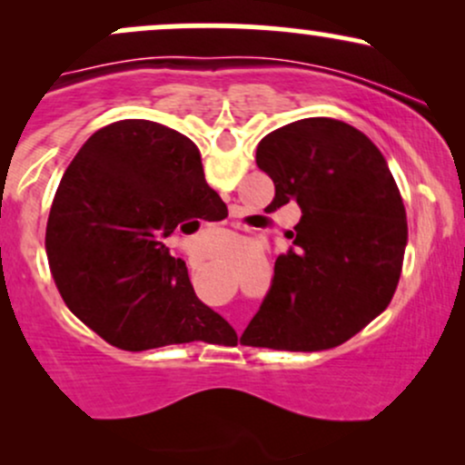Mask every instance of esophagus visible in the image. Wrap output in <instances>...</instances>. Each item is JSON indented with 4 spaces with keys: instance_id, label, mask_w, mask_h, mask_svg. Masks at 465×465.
Masks as SVG:
<instances>
[{
    "instance_id": "esophagus-1",
    "label": "esophagus",
    "mask_w": 465,
    "mask_h": 465,
    "mask_svg": "<svg viewBox=\"0 0 465 465\" xmlns=\"http://www.w3.org/2000/svg\"><path fill=\"white\" fill-rule=\"evenodd\" d=\"M190 264H192V266H196V260H190Z\"/></svg>"
}]
</instances>
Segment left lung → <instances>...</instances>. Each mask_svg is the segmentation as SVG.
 I'll list each match as a JSON object with an SVG mask.
<instances>
[{
	"mask_svg": "<svg viewBox=\"0 0 465 465\" xmlns=\"http://www.w3.org/2000/svg\"><path fill=\"white\" fill-rule=\"evenodd\" d=\"M255 163L275 183L271 210H302L292 247L240 343L317 351L345 343L396 292L407 214L385 157L332 117H306L262 137Z\"/></svg>",
	"mask_w": 465,
	"mask_h": 465,
	"instance_id": "8db88e82",
	"label": "left lung"
}]
</instances>
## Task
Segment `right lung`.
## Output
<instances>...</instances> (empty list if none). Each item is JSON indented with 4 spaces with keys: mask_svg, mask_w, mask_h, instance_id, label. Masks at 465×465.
<instances>
[{
    "mask_svg": "<svg viewBox=\"0 0 465 465\" xmlns=\"http://www.w3.org/2000/svg\"><path fill=\"white\" fill-rule=\"evenodd\" d=\"M221 196L196 143L151 120L95 131L67 165L45 229L61 297L106 343L142 351L212 341L229 323L194 295L165 238L207 221Z\"/></svg>",
    "mask_w": 465,
    "mask_h": 465,
    "instance_id": "1",
    "label": "right lung"
}]
</instances>
